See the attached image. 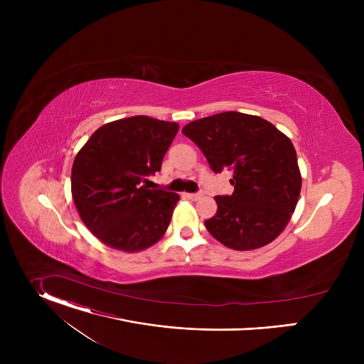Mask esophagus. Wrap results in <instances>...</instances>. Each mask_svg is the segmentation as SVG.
Instances as JSON below:
<instances>
[{
    "instance_id": "34e87169",
    "label": "esophagus",
    "mask_w": 364,
    "mask_h": 364,
    "mask_svg": "<svg viewBox=\"0 0 364 364\" xmlns=\"http://www.w3.org/2000/svg\"><path fill=\"white\" fill-rule=\"evenodd\" d=\"M201 193H187L186 194V197L187 198H190V200H198V198H201Z\"/></svg>"
}]
</instances>
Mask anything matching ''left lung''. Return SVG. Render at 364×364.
<instances>
[{
    "label": "left lung",
    "mask_w": 364,
    "mask_h": 364,
    "mask_svg": "<svg viewBox=\"0 0 364 364\" xmlns=\"http://www.w3.org/2000/svg\"><path fill=\"white\" fill-rule=\"evenodd\" d=\"M183 134L215 173L233 170L232 196H216L218 213L205 229L222 245L252 250L275 240L295 210L301 173L291 139L267 119L222 112L187 124Z\"/></svg>",
    "instance_id": "left-lung-1"
}]
</instances>
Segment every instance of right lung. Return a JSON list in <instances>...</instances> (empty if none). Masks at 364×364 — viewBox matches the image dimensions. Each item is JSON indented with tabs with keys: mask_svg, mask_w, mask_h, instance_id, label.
<instances>
[{
	"mask_svg": "<svg viewBox=\"0 0 364 364\" xmlns=\"http://www.w3.org/2000/svg\"><path fill=\"white\" fill-rule=\"evenodd\" d=\"M177 132V122L136 115L102 125L77 152L72 197L103 245L131 253L164 236L180 196L145 184L161 170Z\"/></svg>",
	"mask_w": 364,
	"mask_h": 364,
	"instance_id": "add662e5",
	"label": "right lung"
}]
</instances>
